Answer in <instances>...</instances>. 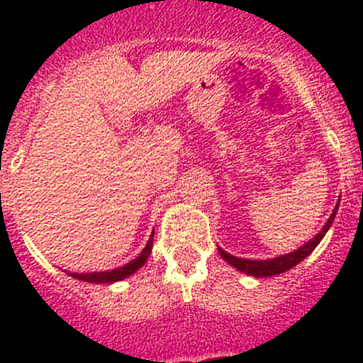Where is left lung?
I'll use <instances>...</instances> for the list:
<instances>
[{"mask_svg":"<svg viewBox=\"0 0 363 363\" xmlns=\"http://www.w3.org/2000/svg\"><path fill=\"white\" fill-rule=\"evenodd\" d=\"M335 213H337V207L333 209L332 216H330V220L324 224V228L320 230V233L316 235L315 239H311L309 242H305L303 247H299L298 250H294L290 254H284V256H279V258L273 259H245V258H238V256H232V254L224 252L222 248H218V252L224 259H226L228 264H232L233 267H238L239 271L242 273H247V275L252 277H271V275H279V273H284V271L292 269L294 265H298L301 259H305L309 256L313 250L316 248V245L322 241L324 238V233L330 230L332 226L333 218H335Z\"/></svg>","mask_w":363,"mask_h":363,"instance_id":"obj_1","label":"left lung"}]
</instances>
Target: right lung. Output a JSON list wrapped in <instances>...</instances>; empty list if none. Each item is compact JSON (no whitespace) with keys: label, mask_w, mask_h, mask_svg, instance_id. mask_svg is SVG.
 <instances>
[{"label":"right lung","mask_w":363,"mask_h":363,"mask_svg":"<svg viewBox=\"0 0 363 363\" xmlns=\"http://www.w3.org/2000/svg\"><path fill=\"white\" fill-rule=\"evenodd\" d=\"M152 238L154 233L150 235L148 239L147 247L143 248V252L137 256L135 259H131L130 264H125L124 267H118V269H113V271H101V273H71V277H75L79 281H86V282H116V281H122L125 277H130L131 273H135L139 267H141L145 262H147L148 254L152 250Z\"/></svg>","instance_id":"right-lung-1"}]
</instances>
